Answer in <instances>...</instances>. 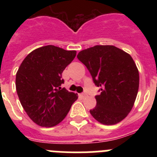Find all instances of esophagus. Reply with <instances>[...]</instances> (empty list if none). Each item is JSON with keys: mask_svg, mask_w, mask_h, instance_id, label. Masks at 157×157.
Listing matches in <instances>:
<instances>
[{"mask_svg": "<svg viewBox=\"0 0 157 157\" xmlns=\"http://www.w3.org/2000/svg\"><path fill=\"white\" fill-rule=\"evenodd\" d=\"M79 96H80V97H81L82 98H86V97L87 95L86 94H80Z\"/></svg>", "mask_w": 157, "mask_h": 157, "instance_id": "1", "label": "esophagus"}]
</instances>
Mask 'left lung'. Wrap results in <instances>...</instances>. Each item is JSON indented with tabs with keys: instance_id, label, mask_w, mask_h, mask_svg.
<instances>
[{
	"instance_id": "left-lung-1",
	"label": "left lung",
	"mask_w": 157,
	"mask_h": 157,
	"mask_svg": "<svg viewBox=\"0 0 157 157\" xmlns=\"http://www.w3.org/2000/svg\"><path fill=\"white\" fill-rule=\"evenodd\" d=\"M96 86L97 105L90 110L95 120L105 125L123 120L132 109L139 86V73L132 57L113 45H95L78 52Z\"/></svg>"
}]
</instances>
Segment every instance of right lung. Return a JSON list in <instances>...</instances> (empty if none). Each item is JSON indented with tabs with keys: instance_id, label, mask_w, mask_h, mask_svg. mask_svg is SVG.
Listing matches in <instances>:
<instances>
[{
	"instance_id": "1",
	"label": "right lung",
	"mask_w": 157,
	"mask_h": 157,
	"mask_svg": "<svg viewBox=\"0 0 157 157\" xmlns=\"http://www.w3.org/2000/svg\"><path fill=\"white\" fill-rule=\"evenodd\" d=\"M75 56L76 51L46 45L32 51L19 66L16 78L18 97L37 125H57L77 100V94L61 88L62 73Z\"/></svg>"
}]
</instances>
